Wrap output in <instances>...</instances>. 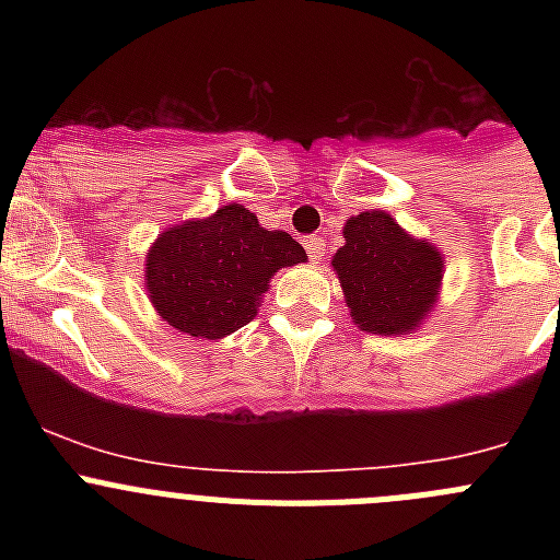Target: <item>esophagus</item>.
Listing matches in <instances>:
<instances>
[{"instance_id": "esophagus-1", "label": "esophagus", "mask_w": 560, "mask_h": 560, "mask_svg": "<svg viewBox=\"0 0 560 560\" xmlns=\"http://www.w3.org/2000/svg\"><path fill=\"white\" fill-rule=\"evenodd\" d=\"M306 252H308V259H312V262H322V259H325V241H322L319 235H308Z\"/></svg>"}]
</instances>
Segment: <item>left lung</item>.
Segmentation results:
<instances>
[{
    "mask_svg": "<svg viewBox=\"0 0 560 560\" xmlns=\"http://www.w3.org/2000/svg\"><path fill=\"white\" fill-rule=\"evenodd\" d=\"M347 244L332 254L354 325L376 336L417 330L439 301L444 257L411 238L385 211H363L343 224Z\"/></svg>",
    "mask_w": 560,
    "mask_h": 560,
    "instance_id": "left-lung-1",
    "label": "left lung"
}]
</instances>
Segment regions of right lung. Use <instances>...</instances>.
<instances>
[{"label":"right lung","instance_id":"add662e5","mask_svg":"<svg viewBox=\"0 0 560 560\" xmlns=\"http://www.w3.org/2000/svg\"><path fill=\"white\" fill-rule=\"evenodd\" d=\"M298 262H306V248L290 233L265 230L252 211L230 202L154 241L145 290L167 325L217 341L252 322L270 279Z\"/></svg>","mask_w":560,"mask_h":560}]
</instances>
